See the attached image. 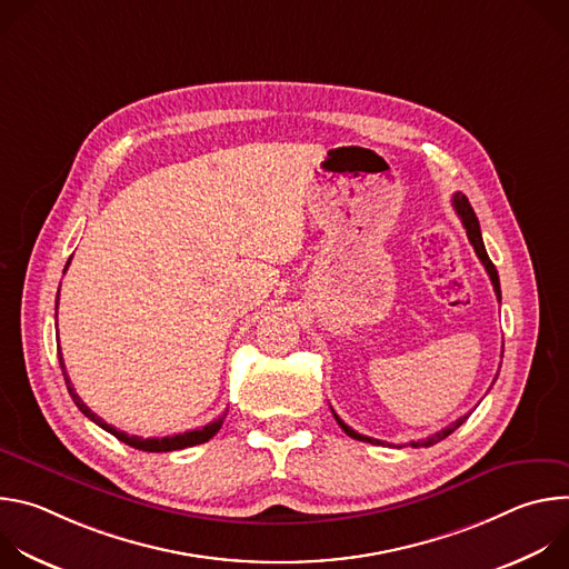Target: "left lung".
Returning a JSON list of instances; mask_svg holds the SVG:
<instances>
[{
    "mask_svg": "<svg viewBox=\"0 0 569 569\" xmlns=\"http://www.w3.org/2000/svg\"><path fill=\"white\" fill-rule=\"evenodd\" d=\"M452 207H455V211H457V216L461 218V222H463V229H466V236H468V240H470V246H472V250H475V254L479 257V261L483 263V268H486V272H489V277H491V283H493V290H496V295H498V301L502 299V290H500V277H498V270H496V266H493V261L489 259V254H486V248H483V240H481V229H479V220H477V216H475V211H472V207H470V202H468V198L466 196H461V193H455L452 196ZM502 353H505V347H502ZM333 417H336V421H338V426L351 437V439H358V441H367V443H376V446H385V441H378V439H371V437H365V435H360V432H356L353 428H349L336 412H333ZM468 419V415L466 417H461V419H457L452 426H448V428H443L441 432H435L432 437H428V439H423V441H410V446L412 448H421V446H435V443H439L441 439H446L448 435H452L463 421ZM396 448H402V446H396Z\"/></svg>",
    "mask_w": 569,
    "mask_h": 569,
    "instance_id": "obj_1",
    "label": "left lung"
}]
</instances>
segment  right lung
I'll return each instance as SVG.
<instances>
[{
	"mask_svg": "<svg viewBox=\"0 0 569 569\" xmlns=\"http://www.w3.org/2000/svg\"><path fill=\"white\" fill-rule=\"evenodd\" d=\"M67 266H69V261H67ZM67 270V268H64ZM58 295H60V290H58ZM56 308H58V301H56ZM58 315V312H56ZM58 360H60V369H62V376H64V382H67V389H69V396L73 398V402H76V408L83 412L90 421H94L99 428H103L106 432H110L112 437H117L119 441H123V443H128V446H132V448H137V450H146V452H171V450H182V448H191V446H198V443H204V441H209L218 430H220V426H222V421H224V415L222 417H218L216 421H211V423H207L204 428H200V430H189V432H184V435H173V437H161V439H141V437H130V435H126V432H121V430H117V428H112V426H108L101 417H97L88 405L80 400V396L73 391V387H71V380L67 378V371H64V362H62V353H60V347H58Z\"/></svg>",
	"mask_w": 569,
	"mask_h": 569,
	"instance_id": "1",
	"label": "right lung"
}]
</instances>
